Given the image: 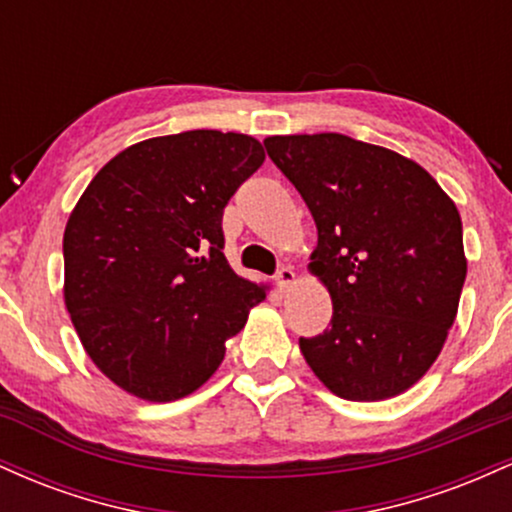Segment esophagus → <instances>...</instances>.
I'll return each instance as SVG.
<instances>
[{
    "label": "esophagus",
    "mask_w": 512,
    "mask_h": 512,
    "mask_svg": "<svg viewBox=\"0 0 512 512\" xmlns=\"http://www.w3.org/2000/svg\"><path fill=\"white\" fill-rule=\"evenodd\" d=\"M274 281H276V286H279V291L291 289V284L296 281V272H293V269H289V267H281L279 272H276Z\"/></svg>",
    "instance_id": "obj_1"
}]
</instances>
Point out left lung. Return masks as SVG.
I'll use <instances>...</instances> for the list:
<instances>
[{
  "instance_id": "obj_1",
  "label": "left lung",
  "mask_w": 512,
  "mask_h": 512,
  "mask_svg": "<svg viewBox=\"0 0 512 512\" xmlns=\"http://www.w3.org/2000/svg\"><path fill=\"white\" fill-rule=\"evenodd\" d=\"M317 226L308 269L332 298V327L298 339L320 383L380 402L419 383L455 322L467 257L455 202L397 151L337 132L264 139Z\"/></svg>"
}]
</instances>
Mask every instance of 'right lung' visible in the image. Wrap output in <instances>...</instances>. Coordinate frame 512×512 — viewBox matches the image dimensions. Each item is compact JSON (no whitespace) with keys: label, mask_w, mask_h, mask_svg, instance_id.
<instances>
[{"label":"right lung","mask_w":512,"mask_h":512,"mask_svg":"<svg viewBox=\"0 0 512 512\" xmlns=\"http://www.w3.org/2000/svg\"><path fill=\"white\" fill-rule=\"evenodd\" d=\"M255 137L144 139L88 182L64 228V305L98 370L129 395L199 390L267 289L223 255V207L262 166Z\"/></svg>","instance_id":"1"}]
</instances>
